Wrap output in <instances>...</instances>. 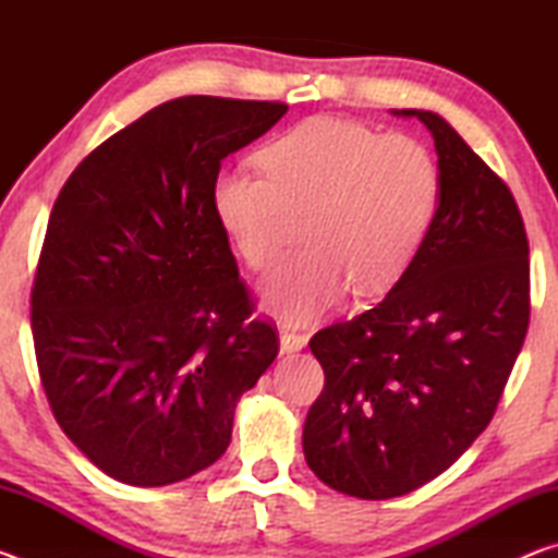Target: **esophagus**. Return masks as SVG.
Here are the masks:
<instances>
[{
	"label": "esophagus",
	"mask_w": 558,
	"mask_h": 558,
	"mask_svg": "<svg viewBox=\"0 0 558 558\" xmlns=\"http://www.w3.org/2000/svg\"><path fill=\"white\" fill-rule=\"evenodd\" d=\"M305 344H307L305 335L292 332V329H280V352H282V354L300 352V349L305 347Z\"/></svg>",
	"instance_id": "obj_1"
}]
</instances>
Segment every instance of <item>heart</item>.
Returning a JSON list of instances; mask_svg holds the SVG:
<instances>
[{"label": "heart", "mask_w": 558, "mask_h": 558, "mask_svg": "<svg viewBox=\"0 0 558 558\" xmlns=\"http://www.w3.org/2000/svg\"><path fill=\"white\" fill-rule=\"evenodd\" d=\"M263 172L223 169L214 179L216 221L253 270L286 251L295 216L307 245L260 282L263 305L302 323L356 292L399 280L426 243L440 204V169L409 135L317 116L260 149Z\"/></svg>", "instance_id": "b5f03b06"}]
</instances>
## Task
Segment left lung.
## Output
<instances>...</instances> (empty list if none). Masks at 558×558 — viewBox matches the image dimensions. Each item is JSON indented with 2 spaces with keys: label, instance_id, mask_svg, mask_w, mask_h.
Returning a JSON list of instances; mask_svg holds the SVG:
<instances>
[{
  "label": "left lung",
  "instance_id": "left-lung-1",
  "mask_svg": "<svg viewBox=\"0 0 558 558\" xmlns=\"http://www.w3.org/2000/svg\"><path fill=\"white\" fill-rule=\"evenodd\" d=\"M440 204L409 270L372 310L310 339L325 389L302 450L337 493L389 499L448 470L493 421L529 327V241L509 186L438 112Z\"/></svg>",
  "mask_w": 558,
  "mask_h": 558
}]
</instances>
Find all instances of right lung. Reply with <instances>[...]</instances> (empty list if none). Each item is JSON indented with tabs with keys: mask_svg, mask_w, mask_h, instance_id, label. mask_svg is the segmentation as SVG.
<instances>
[{
	"mask_svg": "<svg viewBox=\"0 0 558 558\" xmlns=\"http://www.w3.org/2000/svg\"><path fill=\"white\" fill-rule=\"evenodd\" d=\"M286 112L162 102L93 149L53 204L32 288L36 364L65 436L118 483L162 487L214 465L235 403L278 356L211 189Z\"/></svg>",
	"mask_w": 558,
	"mask_h": 558,
	"instance_id": "1",
	"label": "right lung"
}]
</instances>
